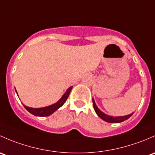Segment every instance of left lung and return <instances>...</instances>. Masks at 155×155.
<instances>
[{
    "label": "left lung",
    "mask_w": 155,
    "mask_h": 155,
    "mask_svg": "<svg viewBox=\"0 0 155 155\" xmlns=\"http://www.w3.org/2000/svg\"><path fill=\"white\" fill-rule=\"evenodd\" d=\"M92 103H93V107H94V110H95V113H96V114L98 115L101 119H103L104 121H105V122H110V123H119V122H122L125 120H127V119H129V118L134 114V113H130V114L127 115V116H117V117H113V116H108V115L105 114V113H104L102 111L98 109V107L96 106V104H95V100H94L93 98H92Z\"/></svg>",
    "instance_id": "8db88e82"
}]
</instances>
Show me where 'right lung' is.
<instances>
[{"instance_id": "add662e5", "label": "right lung", "mask_w": 155, "mask_h": 155, "mask_svg": "<svg viewBox=\"0 0 155 155\" xmlns=\"http://www.w3.org/2000/svg\"><path fill=\"white\" fill-rule=\"evenodd\" d=\"M71 89H72V87H69V88L67 89L66 92H65L64 95L62 96V98H60L58 101L56 102V103L54 104L50 105V106L45 107H41V108L29 107L25 106V104H23V106L25 107V108L28 111V112L31 113V114L34 115V116H50V115H51L52 113H54L57 109H59L60 107H62L63 104H64V103L66 101L67 98H68V95H69ZM15 92H16V90H15ZM16 93H17V92H16Z\"/></svg>"}]
</instances>
